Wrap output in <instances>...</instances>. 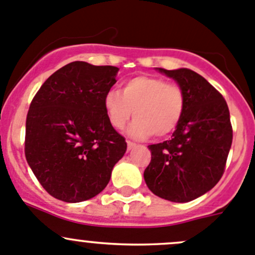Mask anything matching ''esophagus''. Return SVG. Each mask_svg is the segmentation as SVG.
<instances>
[{
  "label": "esophagus",
  "instance_id": "1",
  "mask_svg": "<svg viewBox=\"0 0 255 255\" xmlns=\"http://www.w3.org/2000/svg\"><path fill=\"white\" fill-rule=\"evenodd\" d=\"M136 147V143L131 142V141H128V151H131L132 148Z\"/></svg>",
  "mask_w": 255,
  "mask_h": 255
}]
</instances>
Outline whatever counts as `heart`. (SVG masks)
<instances>
[{
    "label": "heart",
    "instance_id": "1",
    "mask_svg": "<svg viewBox=\"0 0 255 255\" xmlns=\"http://www.w3.org/2000/svg\"><path fill=\"white\" fill-rule=\"evenodd\" d=\"M185 94L176 84L153 75H136L122 84V93L109 90L104 97L108 122L122 130L132 117L128 135L143 140L155 133L163 137L172 132L182 118Z\"/></svg>",
    "mask_w": 255,
    "mask_h": 255
}]
</instances>
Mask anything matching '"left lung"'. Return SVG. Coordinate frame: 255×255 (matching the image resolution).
Instances as JSON below:
<instances>
[{"mask_svg":"<svg viewBox=\"0 0 255 255\" xmlns=\"http://www.w3.org/2000/svg\"><path fill=\"white\" fill-rule=\"evenodd\" d=\"M185 94V109L172 138L148 146L151 162L143 172L153 195L185 203L212 190L224 172L233 131L224 98L187 68L166 70Z\"/></svg>","mask_w":255,"mask_h":255,"instance_id":"left-lung-1","label":"left lung"}]
</instances>
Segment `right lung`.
Segmentation results:
<instances>
[{"instance_id": "right-lung-1", "label": "right lung", "mask_w": 255, "mask_h": 255, "mask_svg": "<svg viewBox=\"0 0 255 255\" xmlns=\"http://www.w3.org/2000/svg\"><path fill=\"white\" fill-rule=\"evenodd\" d=\"M118 72L112 65L72 62L53 73L32 100L24 153L37 180L57 200L77 203L99 195L127 151L104 110Z\"/></svg>"}]
</instances>
